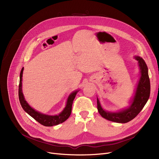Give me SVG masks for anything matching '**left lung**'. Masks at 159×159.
I'll return each instance as SVG.
<instances>
[{
	"instance_id": "obj_1",
	"label": "left lung",
	"mask_w": 159,
	"mask_h": 159,
	"mask_svg": "<svg viewBox=\"0 0 159 159\" xmlns=\"http://www.w3.org/2000/svg\"><path fill=\"white\" fill-rule=\"evenodd\" d=\"M135 58L139 63L141 76L134 98L130 107L119 113L107 112L102 109L97 98L98 111L102 117L107 120L119 123H126L135 117L143 109L148 101L150 95V81L148 67L143 58L135 57Z\"/></svg>"
}]
</instances>
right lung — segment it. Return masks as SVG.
<instances>
[{
	"label": "right lung",
	"mask_w": 159,
	"mask_h": 159,
	"mask_svg": "<svg viewBox=\"0 0 159 159\" xmlns=\"http://www.w3.org/2000/svg\"><path fill=\"white\" fill-rule=\"evenodd\" d=\"M23 70L24 68H22L20 73V82L19 86V98L20 103L23 108V110L26 113H28L31 116H32L35 120H37L38 122H39L42 125H43L44 126H56V125L62 123L63 122L68 119L71 113V108L73 100L78 91H74V92H73L69 96L68 101H67V104L64 108V110L59 115L55 116H49L42 114L32 109L26 102V101H25L22 91V77Z\"/></svg>",
	"instance_id": "add662e5"
}]
</instances>
